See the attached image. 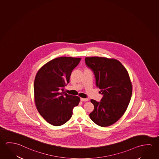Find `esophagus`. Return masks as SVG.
<instances>
[{
  "label": "esophagus",
  "mask_w": 159,
  "mask_h": 159,
  "mask_svg": "<svg viewBox=\"0 0 159 159\" xmlns=\"http://www.w3.org/2000/svg\"><path fill=\"white\" fill-rule=\"evenodd\" d=\"M81 101L82 102H86V101H88L89 99L88 98H81Z\"/></svg>",
  "instance_id": "esophagus-1"
}]
</instances>
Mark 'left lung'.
<instances>
[{"instance_id": "1", "label": "left lung", "mask_w": 159, "mask_h": 159, "mask_svg": "<svg viewBox=\"0 0 159 159\" xmlns=\"http://www.w3.org/2000/svg\"><path fill=\"white\" fill-rule=\"evenodd\" d=\"M86 65L95 75L96 86L103 96L100 102L91 99L94 106L89 114L99 126H110L123 116L132 94V84L128 72L116 59L102 57H86Z\"/></svg>"}]
</instances>
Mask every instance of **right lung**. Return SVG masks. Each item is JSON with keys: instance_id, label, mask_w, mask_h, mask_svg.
I'll list each match as a JSON object with an SVG mask.
<instances>
[{"instance_id": "obj_1", "label": "right lung", "mask_w": 159, "mask_h": 159, "mask_svg": "<svg viewBox=\"0 0 159 159\" xmlns=\"http://www.w3.org/2000/svg\"><path fill=\"white\" fill-rule=\"evenodd\" d=\"M81 58L60 57L41 67L34 81V99L41 116L54 126L66 123L80 103L78 96L66 93L64 87L70 82L72 71Z\"/></svg>"}]
</instances>
